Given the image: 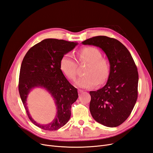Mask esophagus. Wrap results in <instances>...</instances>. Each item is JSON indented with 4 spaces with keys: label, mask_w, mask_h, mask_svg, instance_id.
I'll list each match as a JSON object with an SVG mask.
<instances>
[{
    "label": "esophagus",
    "mask_w": 153,
    "mask_h": 153,
    "mask_svg": "<svg viewBox=\"0 0 153 153\" xmlns=\"http://www.w3.org/2000/svg\"><path fill=\"white\" fill-rule=\"evenodd\" d=\"M78 93L80 94V93H82V92H84V91H83V90H81V89H78Z\"/></svg>",
    "instance_id": "esophagus-1"
}]
</instances>
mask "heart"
I'll return each mask as SVG.
<instances>
[{"mask_svg":"<svg viewBox=\"0 0 153 153\" xmlns=\"http://www.w3.org/2000/svg\"><path fill=\"white\" fill-rule=\"evenodd\" d=\"M80 62H87L84 69L85 75L80 77L75 84L81 88L93 87L101 84L107 80L110 73L108 60L101 57V51L94 47H86L80 49L77 53ZM76 62L73 55L66 53L60 61V68L70 80L76 76Z\"/></svg>","mask_w":153,"mask_h":153,"instance_id":"b5f03b06","label":"heart"}]
</instances>
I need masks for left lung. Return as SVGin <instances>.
Returning <instances> with one entry per match:
<instances>
[{
  "mask_svg": "<svg viewBox=\"0 0 153 153\" xmlns=\"http://www.w3.org/2000/svg\"><path fill=\"white\" fill-rule=\"evenodd\" d=\"M102 50L110 63L106 85L90 91V112L96 121L105 126L117 127L131 114L138 96V74L131 53L118 40L99 36L82 43Z\"/></svg>",
  "mask_w": 153,
  "mask_h": 153,
  "instance_id": "left-lung-1",
  "label": "left lung"
}]
</instances>
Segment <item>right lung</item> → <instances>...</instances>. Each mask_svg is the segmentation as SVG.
I'll return each instance as SVG.
<instances>
[{
	"instance_id": "obj_1",
	"label": "right lung",
	"mask_w": 153,
	"mask_h": 153,
	"mask_svg": "<svg viewBox=\"0 0 153 153\" xmlns=\"http://www.w3.org/2000/svg\"><path fill=\"white\" fill-rule=\"evenodd\" d=\"M77 45L78 43L63 39H46L30 48L22 61L18 85L20 98L32 123L45 130H57L70 119L71 105L75 102L78 95L77 89L62 73L60 61L64 54L73 50ZM36 87L47 90L56 106L54 119L47 125L35 122L26 106L28 94Z\"/></svg>"
}]
</instances>
